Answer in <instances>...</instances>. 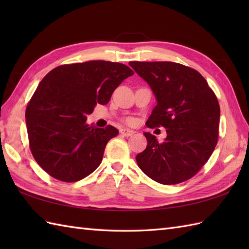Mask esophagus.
Listing matches in <instances>:
<instances>
[{
  "label": "esophagus",
  "mask_w": 249,
  "mask_h": 249,
  "mask_svg": "<svg viewBox=\"0 0 249 249\" xmlns=\"http://www.w3.org/2000/svg\"><path fill=\"white\" fill-rule=\"evenodd\" d=\"M120 133L125 137H129V136H133L135 134V131L131 130V129H127V128H122L120 130Z\"/></svg>",
  "instance_id": "1"
}]
</instances>
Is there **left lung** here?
Masks as SVG:
<instances>
[{"label": "left lung", "mask_w": 249, "mask_h": 249, "mask_svg": "<svg viewBox=\"0 0 249 249\" xmlns=\"http://www.w3.org/2000/svg\"><path fill=\"white\" fill-rule=\"evenodd\" d=\"M129 65L156 97L146 126L167 129L163 142L144 133L147 145L136 156L137 163L157 183L187 181L209 160L217 144V97L197 71L178 63L129 62Z\"/></svg>", "instance_id": "left-lung-1"}]
</instances>
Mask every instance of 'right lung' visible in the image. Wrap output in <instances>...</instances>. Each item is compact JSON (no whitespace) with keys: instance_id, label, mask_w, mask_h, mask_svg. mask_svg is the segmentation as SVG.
Masks as SVG:
<instances>
[{"instance_id":"add662e5","label":"right lung","mask_w":249,"mask_h":249,"mask_svg":"<svg viewBox=\"0 0 249 249\" xmlns=\"http://www.w3.org/2000/svg\"><path fill=\"white\" fill-rule=\"evenodd\" d=\"M134 71L121 63L89 61L55 67L44 77L25 110L30 149L37 163L62 182H77L103 160L108 141L119 134L87 124L97 104Z\"/></svg>"}]
</instances>
